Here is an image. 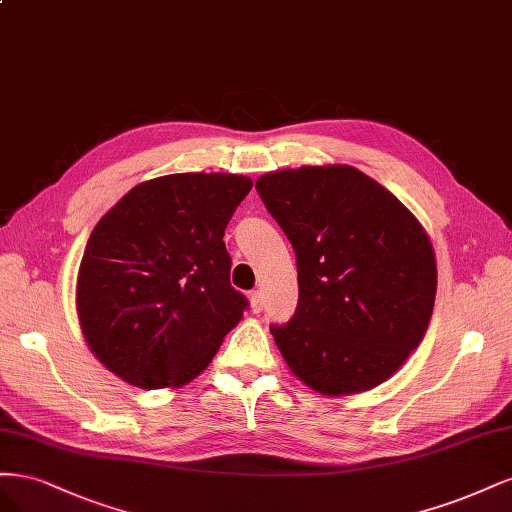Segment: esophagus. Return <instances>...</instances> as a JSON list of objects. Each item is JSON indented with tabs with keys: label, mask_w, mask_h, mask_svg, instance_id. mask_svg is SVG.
<instances>
[{
	"label": "esophagus",
	"mask_w": 512,
	"mask_h": 512,
	"mask_svg": "<svg viewBox=\"0 0 512 512\" xmlns=\"http://www.w3.org/2000/svg\"><path fill=\"white\" fill-rule=\"evenodd\" d=\"M249 300H251V310L253 312H261L263 310V298H261L259 291H251L249 293Z\"/></svg>",
	"instance_id": "34e87169"
}]
</instances>
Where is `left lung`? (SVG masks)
I'll list each match as a JSON object with an SVG mask.
<instances>
[{
  "mask_svg": "<svg viewBox=\"0 0 512 512\" xmlns=\"http://www.w3.org/2000/svg\"><path fill=\"white\" fill-rule=\"evenodd\" d=\"M255 189L298 259V308L270 327L291 372L323 395L385 383L436 300V257L415 214L351 166L270 172Z\"/></svg>",
  "mask_w": 512,
  "mask_h": 512,
  "instance_id": "8db88e82",
  "label": "left lung"
}]
</instances>
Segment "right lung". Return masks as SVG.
<instances>
[{"mask_svg": "<svg viewBox=\"0 0 512 512\" xmlns=\"http://www.w3.org/2000/svg\"><path fill=\"white\" fill-rule=\"evenodd\" d=\"M240 174H168L131 189L89 236L76 283L93 355L142 389L202 374L242 319L225 227L251 191Z\"/></svg>", "mask_w": 512, "mask_h": 512, "instance_id": "obj_1", "label": "right lung"}]
</instances>
